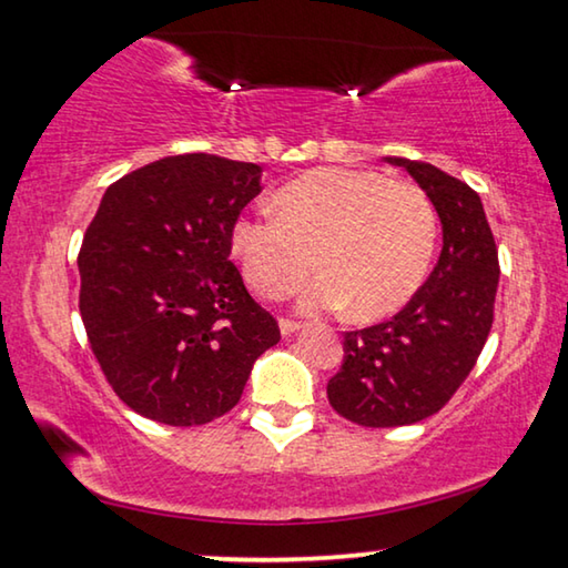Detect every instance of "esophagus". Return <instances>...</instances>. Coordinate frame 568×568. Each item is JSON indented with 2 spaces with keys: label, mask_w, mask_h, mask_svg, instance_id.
<instances>
[{
  "label": "esophagus",
  "mask_w": 568,
  "mask_h": 568,
  "mask_svg": "<svg viewBox=\"0 0 568 568\" xmlns=\"http://www.w3.org/2000/svg\"><path fill=\"white\" fill-rule=\"evenodd\" d=\"M278 329H282V335H292V333H296V329H302V322L282 317V320H278Z\"/></svg>",
  "instance_id": "esophagus-1"
}]
</instances>
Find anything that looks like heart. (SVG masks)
Instances as JSON below:
<instances>
[{"mask_svg": "<svg viewBox=\"0 0 568 568\" xmlns=\"http://www.w3.org/2000/svg\"><path fill=\"white\" fill-rule=\"evenodd\" d=\"M276 213L241 215L231 248L241 272L266 300L307 282L310 310L345 307L355 320L398 312L429 274L436 207L422 187L375 170L322 168L278 190Z\"/></svg>", "mask_w": 568, "mask_h": 568, "instance_id": "b5f03b06", "label": "heart"}]
</instances>
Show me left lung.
I'll return each instance as SVG.
<instances>
[{
    "label": "left lung",
    "mask_w": 568,
    "mask_h": 568,
    "mask_svg": "<svg viewBox=\"0 0 568 568\" xmlns=\"http://www.w3.org/2000/svg\"><path fill=\"white\" fill-rule=\"evenodd\" d=\"M386 162L404 168L432 197L444 246L404 310L381 325L345 333L343 365L327 383L329 406L373 429L422 422L457 394L490 335L500 278L475 190L434 164L404 156Z\"/></svg>",
    "instance_id": "1"
}]
</instances>
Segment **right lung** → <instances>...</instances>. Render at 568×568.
Wrapping results in <instances>:
<instances>
[{
    "label": "right lung",
    "mask_w": 568,
    "mask_h": 568,
    "mask_svg": "<svg viewBox=\"0 0 568 568\" xmlns=\"http://www.w3.org/2000/svg\"><path fill=\"white\" fill-rule=\"evenodd\" d=\"M258 180L254 162L164 156L109 185L85 229V335L113 394L152 422L229 414L256 357L282 337L231 261L233 223Z\"/></svg>",
    "instance_id": "right-lung-1"
}]
</instances>
